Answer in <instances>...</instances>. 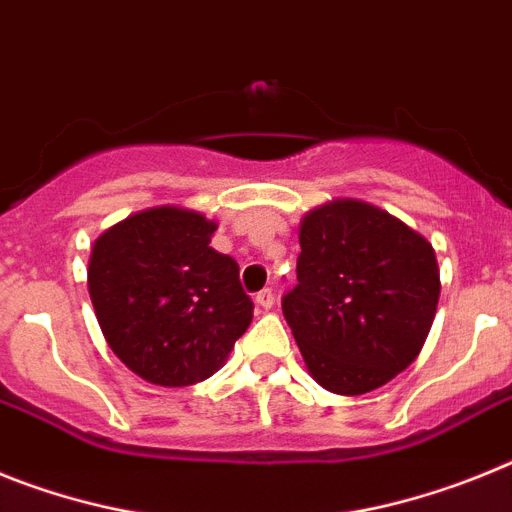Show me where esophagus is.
<instances>
[{"label":"esophagus","instance_id":"34e87169","mask_svg":"<svg viewBox=\"0 0 512 512\" xmlns=\"http://www.w3.org/2000/svg\"><path fill=\"white\" fill-rule=\"evenodd\" d=\"M255 301H257V306H262V309H273L275 293L270 291V288H262V291L255 296Z\"/></svg>","mask_w":512,"mask_h":512}]
</instances>
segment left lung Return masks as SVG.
I'll use <instances>...</instances> for the list:
<instances>
[{
  "label": "left lung",
  "instance_id": "8db88e82",
  "mask_svg": "<svg viewBox=\"0 0 512 512\" xmlns=\"http://www.w3.org/2000/svg\"><path fill=\"white\" fill-rule=\"evenodd\" d=\"M299 283L281 299L306 368L355 397L410 366L441 293L425 237L361 201H335L301 221Z\"/></svg>",
  "mask_w": 512,
  "mask_h": 512
}]
</instances>
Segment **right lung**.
Instances as JSON below:
<instances>
[{"label": "right lung", "instance_id": "add662e5", "mask_svg": "<svg viewBox=\"0 0 512 512\" xmlns=\"http://www.w3.org/2000/svg\"><path fill=\"white\" fill-rule=\"evenodd\" d=\"M201 213L162 206L128 216L92 247L87 286L113 353L157 386L219 371L252 322L234 257L208 247Z\"/></svg>", "mask_w": 512, "mask_h": 512}]
</instances>
